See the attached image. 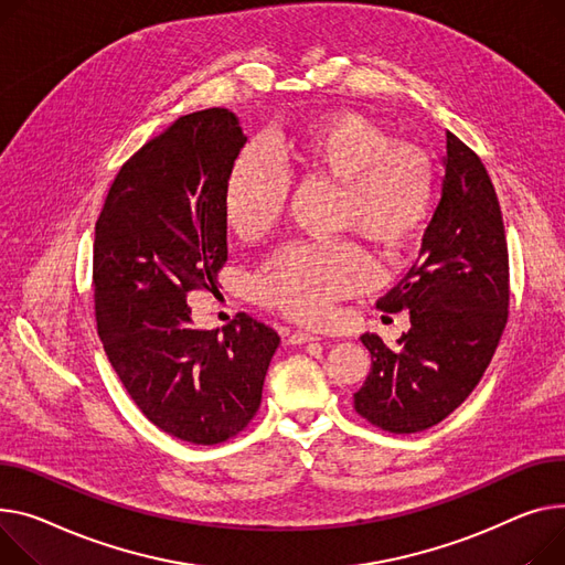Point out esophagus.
<instances>
[{"label":"esophagus","mask_w":565,"mask_h":565,"mask_svg":"<svg viewBox=\"0 0 565 565\" xmlns=\"http://www.w3.org/2000/svg\"><path fill=\"white\" fill-rule=\"evenodd\" d=\"M313 341H320V335L309 333V331H292L288 335V343L290 345H302V343H313Z\"/></svg>","instance_id":"1"}]
</instances>
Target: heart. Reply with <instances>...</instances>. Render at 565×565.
<instances>
[{"mask_svg": "<svg viewBox=\"0 0 565 565\" xmlns=\"http://www.w3.org/2000/svg\"><path fill=\"white\" fill-rule=\"evenodd\" d=\"M275 145L290 172L338 183L341 227L361 232L386 252L413 245L434 213L436 170L416 145L393 142L377 120L331 110ZM290 177L270 149L249 142L224 181L222 211L241 238L268 234L284 213ZM374 281V263L356 241H302L275 252L252 279L254 297L299 322H322L335 302Z\"/></svg>", "mask_w": 565, "mask_h": 565, "instance_id": "1", "label": "heart"}]
</instances>
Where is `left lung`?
I'll list each match as a JSON object with an SVG mask.
<instances>
[{
    "label": "left lung",
    "instance_id": "left-lung-1",
    "mask_svg": "<svg viewBox=\"0 0 565 565\" xmlns=\"http://www.w3.org/2000/svg\"><path fill=\"white\" fill-rule=\"evenodd\" d=\"M509 247L495 185L477 152L447 131L443 198L418 260L377 307L408 309L411 329L391 350L361 341L372 367L354 393L363 420L391 434L425 431L481 382L509 320Z\"/></svg>",
    "mask_w": 565,
    "mask_h": 565
}]
</instances>
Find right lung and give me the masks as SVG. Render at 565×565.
<instances>
[{
    "mask_svg": "<svg viewBox=\"0 0 565 565\" xmlns=\"http://www.w3.org/2000/svg\"><path fill=\"white\" fill-rule=\"evenodd\" d=\"M247 142L227 108L179 118L113 179L93 243L95 322L136 406L161 431L217 445L260 406L279 335L247 313L191 324L188 295L215 290L227 263L224 181Z\"/></svg>",
    "mask_w": 565,
    "mask_h": 565,
    "instance_id": "add662e5",
    "label": "right lung"
}]
</instances>
